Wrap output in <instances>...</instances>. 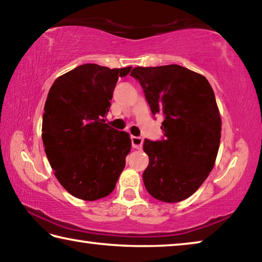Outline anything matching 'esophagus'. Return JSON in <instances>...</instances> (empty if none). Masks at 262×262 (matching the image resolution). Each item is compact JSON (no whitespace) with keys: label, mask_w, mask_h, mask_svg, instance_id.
<instances>
[{"label":"esophagus","mask_w":262,"mask_h":262,"mask_svg":"<svg viewBox=\"0 0 262 262\" xmlns=\"http://www.w3.org/2000/svg\"><path fill=\"white\" fill-rule=\"evenodd\" d=\"M130 140H132L133 148H135V149H141L142 148V144H143V139H142V137L132 136Z\"/></svg>","instance_id":"obj_1"}]
</instances>
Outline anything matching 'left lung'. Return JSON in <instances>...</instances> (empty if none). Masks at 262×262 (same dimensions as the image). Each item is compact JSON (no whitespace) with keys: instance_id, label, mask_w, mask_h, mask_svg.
<instances>
[{"instance_id":"left-lung-1","label":"left lung","mask_w":262,"mask_h":262,"mask_svg":"<svg viewBox=\"0 0 262 262\" xmlns=\"http://www.w3.org/2000/svg\"><path fill=\"white\" fill-rule=\"evenodd\" d=\"M130 76L152 114L164 117V140L143 143L145 188L159 201L186 200L209 176L219 152L222 120L212 88L203 75L178 64L136 67Z\"/></svg>"}]
</instances>
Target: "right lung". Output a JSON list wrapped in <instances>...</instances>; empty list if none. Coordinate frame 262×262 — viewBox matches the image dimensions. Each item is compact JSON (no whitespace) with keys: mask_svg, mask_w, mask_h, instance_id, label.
<instances>
[{"mask_svg":"<svg viewBox=\"0 0 262 262\" xmlns=\"http://www.w3.org/2000/svg\"><path fill=\"white\" fill-rule=\"evenodd\" d=\"M132 67L86 63L57 77L42 115V142L54 174L73 196L95 201L113 192L130 151L129 134L104 123L119 77Z\"/></svg>","mask_w":262,"mask_h":262,"instance_id":"obj_1","label":"right lung"}]
</instances>
